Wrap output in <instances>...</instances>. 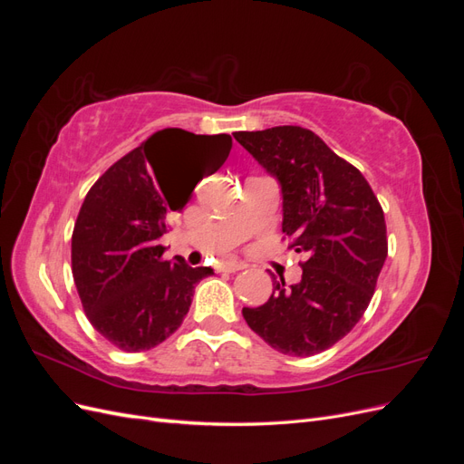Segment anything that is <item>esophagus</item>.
<instances>
[{
    "label": "esophagus",
    "mask_w": 464,
    "mask_h": 464,
    "mask_svg": "<svg viewBox=\"0 0 464 464\" xmlns=\"http://www.w3.org/2000/svg\"><path fill=\"white\" fill-rule=\"evenodd\" d=\"M220 269L227 271V273H236V271L246 269V263H242V261H227V263H222Z\"/></svg>",
    "instance_id": "34e87169"
}]
</instances>
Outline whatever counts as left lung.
<instances>
[{"instance_id": "8db88e82", "label": "left lung", "mask_w": 464, "mask_h": 464, "mask_svg": "<svg viewBox=\"0 0 464 464\" xmlns=\"http://www.w3.org/2000/svg\"><path fill=\"white\" fill-rule=\"evenodd\" d=\"M234 139L283 188V232L305 251L302 280L244 307L249 329L288 356H314L339 343L368 310L387 259L383 208L368 179L314 131L278 125Z\"/></svg>"}]
</instances>
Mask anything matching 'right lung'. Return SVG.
Here are the masks:
<instances>
[{"mask_svg": "<svg viewBox=\"0 0 464 464\" xmlns=\"http://www.w3.org/2000/svg\"><path fill=\"white\" fill-rule=\"evenodd\" d=\"M230 149L227 133L166 128L111 164L82 201L72 236L73 280L91 325L123 353L150 350L178 331L195 285L213 275L179 256L164 259L159 237L193 188L166 172L162 159L201 154L217 172Z\"/></svg>", "mask_w": 464, "mask_h": 464, "instance_id": "obj_1", "label": "right lung"}]
</instances>
